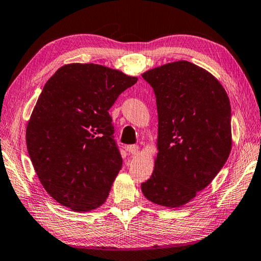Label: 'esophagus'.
Wrapping results in <instances>:
<instances>
[{"mask_svg": "<svg viewBox=\"0 0 261 261\" xmlns=\"http://www.w3.org/2000/svg\"><path fill=\"white\" fill-rule=\"evenodd\" d=\"M126 151L130 154H134V155H136V154L139 153V147L137 146V145H129V146L126 147Z\"/></svg>", "mask_w": 261, "mask_h": 261, "instance_id": "34e87169", "label": "esophagus"}]
</instances>
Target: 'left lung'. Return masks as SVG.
<instances>
[{"mask_svg":"<svg viewBox=\"0 0 261 261\" xmlns=\"http://www.w3.org/2000/svg\"><path fill=\"white\" fill-rule=\"evenodd\" d=\"M141 76L154 90L159 121L155 165L141 191L153 204L176 208L204 190L228 160L230 101L213 74L188 61Z\"/></svg>","mask_w":261,"mask_h":261,"instance_id":"8db88e82","label":"left lung"}]
</instances>
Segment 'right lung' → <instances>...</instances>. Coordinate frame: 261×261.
Listing matches in <instances>:
<instances>
[{
    "label": "right lung",
    "instance_id": "right-lung-1",
    "mask_svg": "<svg viewBox=\"0 0 261 261\" xmlns=\"http://www.w3.org/2000/svg\"><path fill=\"white\" fill-rule=\"evenodd\" d=\"M137 81L103 65L71 63L45 84L26 145L40 183L59 204L82 213L108 198L122 168L108 110Z\"/></svg>",
    "mask_w": 261,
    "mask_h": 261
}]
</instances>
